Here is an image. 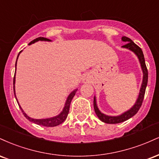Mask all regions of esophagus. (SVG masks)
I'll list each match as a JSON object with an SVG mask.
<instances>
[{"mask_svg": "<svg viewBox=\"0 0 159 159\" xmlns=\"http://www.w3.org/2000/svg\"><path fill=\"white\" fill-rule=\"evenodd\" d=\"M84 81L87 82V81H88V80H87V78H84Z\"/></svg>", "mask_w": 159, "mask_h": 159, "instance_id": "esophagus-1", "label": "esophagus"}]
</instances>
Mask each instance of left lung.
Instances as JSON below:
<instances>
[{"instance_id":"1","label":"left lung","mask_w":159,"mask_h":159,"mask_svg":"<svg viewBox=\"0 0 159 159\" xmlns=\"http://www.w3.org/2000/svg\"><path fill=\"white\" fill-rule=\"evenodd\" d=\"M122 40H123V42H126V44L123 45V48H128L129 49V50L132 51V52L135 53L136 55L138 56V59H139L140 66H141L142 70H143V82H142V85L140 90L139 96H138L136 103L134 104V106H133L130 110L126 111V112L123 113V114L120 115V116H107V115L102 114V113L99 111V110L98 109L97 105H96V98L94 97L93 107H94L95 112H96V114L97 115L98 117L99 118V120H102V121L105 123H109V124L120 123H122V122L125 121V120H129V118L132 117L133 116H134V115L138 113V111H139L140 107H141L142 103H143L144 95H145L146 87H147V82H148V70H147V66H146L145 59H144V56L141 48H140L138 45H137L132 39L126 37V36H123V37H122Z\"/></svg>"}]
</instances>
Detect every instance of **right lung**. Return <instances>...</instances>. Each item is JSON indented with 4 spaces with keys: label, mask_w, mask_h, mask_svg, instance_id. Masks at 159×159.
Listing matches in <instances>:
<instances>
[{
    "label": "right lung",
    "mask_w": 159,
    "mask_h": 159,
    "mask_svg": "<svg viewBox=\"0 0 159 159\" xmlns=\"http://www.w3.org/2000/svg\"><path fill=\"white\" fill-rule=\"evenodd\" d=\"M39 40H41V41H51L50 39H47V38H45V37H38L36 38V39H34L33 41L30 42V43H29V45H31L33 43H36V42L37 41H39ZM21 52H19L20 53ZM19 54H18V57H17V60H18V57H19ZM17 60H16V63H17ZM15 75H16V73H15ZM15 75H14V78H13V90H14V94H15V96H16V93H15ZM77 90H75L74 91H72V93H71L70 94H69V96H68V98H67L66 99V104H65V106H64V108H63V110L62 112L59 115H57V116H54V117H52V118H48V119H42V120H36V119H33V118H30L27 115L25 114V112H24V111L22 110V108H21V106L19 105L20 108H21V111H22L24 116H25V117L27 118V120H29V121L30 122H33V123L37 124V125H43V126H46V127H54V126H56V125H60V124H61L62 123H63V122L65 121V120L66 119L67 116H68V114H69V107H70V104H71V102H72V98L74 97L75 95V93ZM16 101H17V98H16ZM19 104V102H18Z\"/></svg>",
    "instance_id": "add662e5"
}]
</instances>
